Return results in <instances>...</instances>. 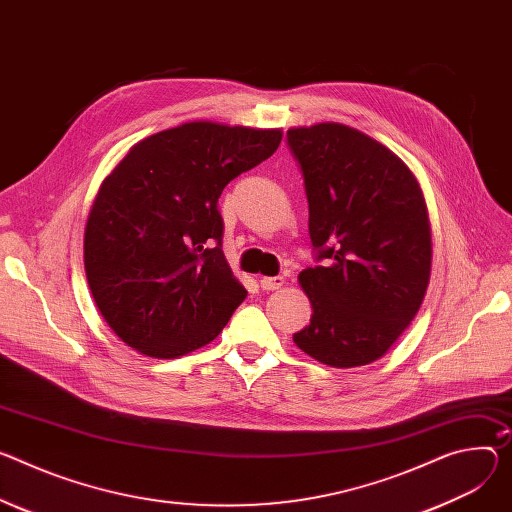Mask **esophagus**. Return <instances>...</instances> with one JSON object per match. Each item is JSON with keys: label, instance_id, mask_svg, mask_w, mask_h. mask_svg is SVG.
Returning a JSON list of instances; mask_svg holds the SVG:
<instances>
[{"label": "esophagus", "instance_id": "esophagus-1", "mask_svg": "<svg viewBox=\"0 0 512 512\" xmlns=\"http://www.w3.org/2000/svg\"><path fill=\"white\" fill-rule=\"evenodd\" d=\"M259 284H261V290H265V292L280 290L284 286V277L282 275H275V277H267L265 275V277H261Z\"/></svg>", "mask_w": 512, "mask_h": 512}]
</instances>
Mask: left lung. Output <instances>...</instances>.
Segmentation results:
<instances>
[{
    "label": "left lung",
    "mask_w": 512,
    "mask_h": 512,
    "mask_svg": "<svg viewBox=\"0 0 512 512\" xmlns=\"http://www.w3.org/2000/svg\"><path fill=\"white\" fill-rule=\"evenodd\" d=\"M320 265L300 271L312 304L294 343L331 367L380 359L408 329L431 275V224L412 171L388 147L339 122L288 130Z\"/></svg>",
    "instance_id": "left-lung-1"
}]
</instances>
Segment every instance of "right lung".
<instances>
[{
	"label": "right lung",
	"mask_w": 512,
	"mask_h": 512,
	"mask_svg": "<svg viewBox=\"0 0 512 512\" xmlns=\"http://www.w3.org/2000/svg\"><path fill=\"white\" fill-rule=\"evenodd\" d=\"M280 143V128L185 122L143 138L102 181L83 263L98 310L128 347L175 359L226 327L247 290L222 253L218 198Z\"/></svg>",
	"instance_id": "1"
}]
</instances>
